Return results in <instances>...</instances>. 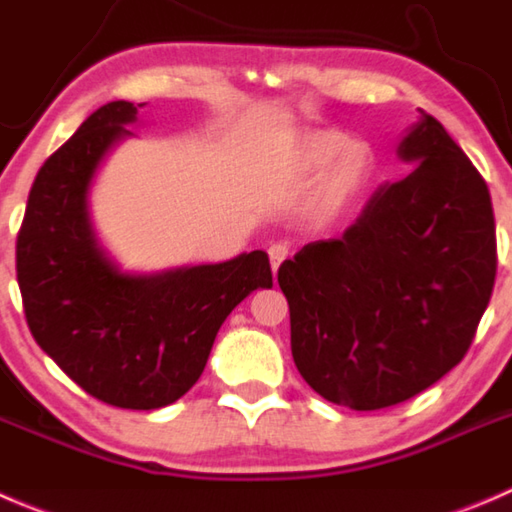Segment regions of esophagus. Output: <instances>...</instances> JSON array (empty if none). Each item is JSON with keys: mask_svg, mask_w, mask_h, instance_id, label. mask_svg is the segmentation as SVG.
<instances>
[{"mask_svg": "<svg viewBox=\"0 0 512 512\" xmlns=\"http://www.w3.org/2000/svg\"><path fill=\"white\" fill-rule=\"evenodd\" d=\"M287 252H290V245H287V242H272V245L267 247V255H270L272 272H277V267H280L282 262L287 260Z\"/></svg>", "mask_w": 512, "mask_h": 512, "instance_id": "obj_1", "label": "esophagus"}]
</instances>
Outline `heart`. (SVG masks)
<instances>
[{
	"mask_svg": "<svg viewBox=\"0 0 512 512\" xmlns=\"http://www.w3.org/2000/svg\"><path fill=\"white\" fill-rule=\"evenodd\" d=\"M292 177L320 176V202L330 210L355 200L372 175V152L362 142H350L337 130H310L292 140L287 152Z\"/></svg>",
	"mask_w": 512,
	"mask_h": 512,
	"instance_id": "obj_1",
	"label": "heart"
}]
</instances>
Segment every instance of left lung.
Returning a JSON list of instances; mask_svg holds the SVG:
<instances>
[{
    "label": "left lung",
    "mask_w": 512,
    "mask_h": 512,
    "mask_svg": "<svg viewBox=\"0 0 512 512\" xmlns=\"http://www.w3.org/2000/svg\"><path fill=\"white\" fill-rule=\"evenodd\" d=\"M420 114L398 147L420 165L380 187L345 235L310 242L277 270L297 370L342 408H390L428 390L463 360L493 295L488 185Z\"/></svg>",
    "instance_id": "8db88e82"
}]
</instances>
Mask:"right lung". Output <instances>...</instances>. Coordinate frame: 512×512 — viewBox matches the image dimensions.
<instances>
[{
    "label": "right lung",
    "instance_id": "add662e5",
    "mask_svg": "<svg viewBox=\"0 0 512 512\" xmlns=\"http://www.w3.org/2000/svg\"><path fill=\"white\" fill-rule=\"evenodd\" d=\"M137 107H99L37 172L17 235V282L37 345L84 393L157 410L200 380L225 317L272 287V272L262 250L152 277L122 275L107 260L87 190L104 152L130 135L124 124Z\"/></svg>",
    "mask_w": 512,
    "mask_h": 512
}]
</instances>
